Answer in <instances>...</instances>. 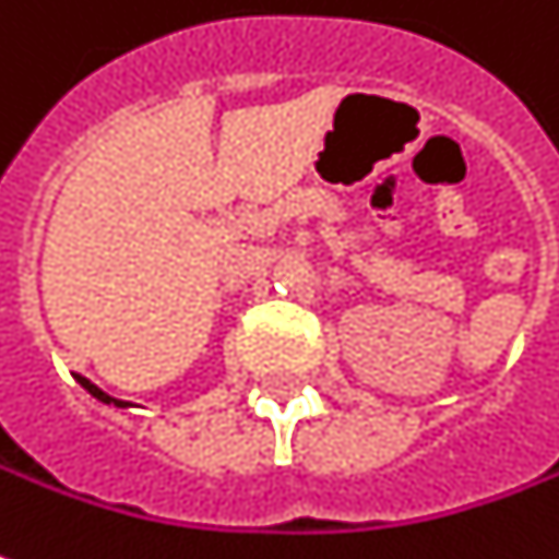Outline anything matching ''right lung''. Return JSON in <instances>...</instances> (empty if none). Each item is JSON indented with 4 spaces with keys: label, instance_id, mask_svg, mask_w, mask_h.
<instances>
[{
    "label": "right lung",
    "instance_id": "1",
    "mask_svg": "<svg viewBox=\"0 0 559 559\" xmlns=\"http://www.w3.org/2000/svg\"><path fill=\"white\" fill-rule=\"evenodd\" d=\"M76 381H79V384H82V388H85V391L92 393V396H95V400H100V403H114V406H126V403H122V400H114V396H107V393L100 391V388H97V384H92V381H88V378L76 376Z\"/></svg>",
    "mask_w": 559,
    "mask_h": 559
}]
</instances>
